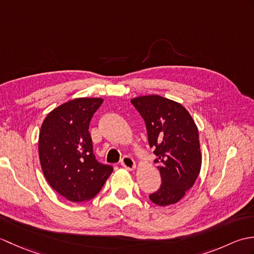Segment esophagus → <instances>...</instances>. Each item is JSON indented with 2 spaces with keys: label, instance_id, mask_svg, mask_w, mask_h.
I'll return each mask as SVG.
<instances>
[{
  "label": "esophagus",
  "instance_id": "1",
  "mask_svg": "<svg viewBox=\"0 0 254 254\" xmlns=\"http://www.w3.org/2000/svg\"><path fill=\"white\" fill-rule=\"evenodd\" d=\"M121 165L127 170H135L136 168L135 161L133 160L131 156H124V157L121 159Z\"/></svg>",
  "mask_w": 254,
  "mask_h": 254
}]
</instances>
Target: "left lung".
<instances>
[{
  "label": "left lung",
  "mask_w": 254,
  "mask_h": 254,
  "mask_svg": "<svg viewBox=\"0 0 254 254\" xmlns=\"http://www.w3.org/2000/svg\"><path fill=\"white\" fill-rule=\"evenodd\" d=\"M146 124L148 143L157 156L161 186L150 194L159 206L176 204L196 181L202 165L198 130L190 113L179 102L158 95L131 100Z\"/></svg>",
  "instance_id": "left-lung-1"
}]
</instances>
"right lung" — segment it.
I'll return each mask as SVG.
<instances>
[{"label": "right lung", "instance_id": "obj_1", "mask_svg": "<svg viewBox=\"0 0 254 254\" xmlns=\"http://www.w3.org/2000/svg\"><path fill=\"white\" fill-rule=\"evenodd\" d=\"M102 102L75 98L55 108L42 122L38 141L42 172L53 190L71 202L95 197L113 171L96 160L88 132Z\"/></svg>", "mask_w": 254, "mask_h": 254}]
</instances>
